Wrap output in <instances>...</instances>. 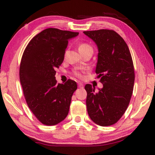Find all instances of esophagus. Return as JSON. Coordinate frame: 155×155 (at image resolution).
I'll return each mask as SVG.
<instances>
[{
    "label": "esophagus",
    "instance_id": "obj_1",
    "mask_svg": "<svg viewBox=\"0 0 155 155\" xmlns=\"http://www.w3.org/2000/svg\"><path fill=\"white\" fill-rule=\"evenodd\" d=\"M78 85H79V88H83V84L81 83H79L78 84Z\"/></svg>",
    "mask_w": 155,
    "mask_h": 155
}]
</instances>
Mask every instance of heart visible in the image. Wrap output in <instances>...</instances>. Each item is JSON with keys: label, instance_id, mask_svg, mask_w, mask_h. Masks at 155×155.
Masks as SVG:
<instances>
[{"label": "heart", "instance_id": "b5f03b06", "mask_svg": "<svg viewBox=\"0 0 155 155\" xmlns=\"http://www.w3.org/2000/svg\"><path fill=\"white\" fill-rule=\"evenodd\" d=\"M88 48H91V47H90V46L89 45V44H85V43L81 44L79 46V52H80V51L84 50V49H88ZM66 53H67V51H65V54H64V56H65V55H66ZM74 74L76 76H77V77H79V78H81V76H81V73H80L79 71H74Z\"/></svg>", "mask_w": 155, "mask_h": 155}]
</instances>
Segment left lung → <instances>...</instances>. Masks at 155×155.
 <instances>
[{
  "instance_id": "8db88e82",
  "label": "left lung",
  "mask_w": 155,
  "mask_h": 155,
  "mask_svg": "<svg viewBox=\"0 0 155 155\" xmlns=\"http://www.w3.org/2000/svg\"><path fill=\"white\" fill-rule=\"evenodd\" d=\"M84 33L98 48L95 73L103 84L97 92L91 84L85 85L87 113L95 124L112 125L124 114L132 96L135 81L132 57L124 39L113 30Z\"/></svg>"
}]
</instances>
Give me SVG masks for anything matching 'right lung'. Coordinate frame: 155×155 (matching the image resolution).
<instances>
[{
	"label": "right lung",
	"instance_id": "right-lung-1",
	"mask_svg": "<svg viewBox=\"0 0 155 155\" xmlns=\"http://www.w3.org/2000/svg\"><path fill=\"white\" fill-rule=\"evenodd\" d=\"M79 33L47 28L31 39L23 52L19 79L25 98L32 113L45 125H55L67 117L75 81L58 84L56 68L64 60L68 39Z\"/></svg>",
	"mask_w": 155,
	"mask_h": 155
}]
</instances>
